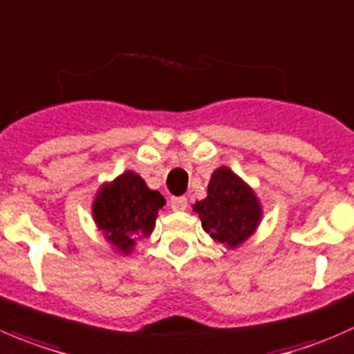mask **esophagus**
Here are the masks:
<instances>
[{"label":"esophagus","instance_id":"obj_1","mask_svg":"<svg viewBox=\"0 0 354 354\" xmlns=\"http://www.w3.org/2000/svg\"><path fill=\"white\" fill-rule=\"evenodd\" d=\"M170 208H172L174 212H184V209L187 208V198H184V196H176V198L170 199Z\"/></svg>","mask_w":354,"mask_h":354}]
</instances>
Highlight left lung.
Instances as JSON below:
<instances>
[{
	"label": "left lung",
	"instance_id": "8db88e82",
	"mask_svg": "<svg viewBox=\"0 0 354 354\" xmlns=\"http://www.w3.org/2000/svg\"><path fill=\"white\" fill-rule=\"evenodd\" d=\"M205 232L218 243L237 248L253 236L261 220V205L253 189L227 167L213 172L208 196L192 206Z\"/></svg>",
	"mask_w": 354,
	"mask_h": 354
}]
</instances>
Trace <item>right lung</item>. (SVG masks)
Here are the masks:
<instances>
[{
  "label": "right lung",
  "instance_id": "1",
  "mask_svg": "<svg viewBox=\"0 0 354 354\" xmlns=\"http://www.w3.org/2000/svg\"><path fill=\"white\" fill-rule=\"evenodd\" d=\"M165 198L151 191L138 174L124 172L97 191L93 216L97 229L120 253H131L136 237H148L155 229L158 209Z\"/></svg>",
  "mask_w": 354,
  "mask_h": 354
}]
</instances>
